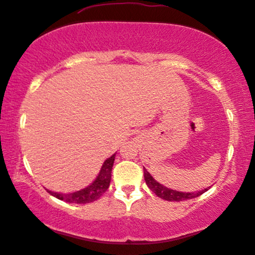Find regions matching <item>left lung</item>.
I'll return each instance as SVG.
<instances>
[{
    "instance_id": "left-lung-1",
    "label": "left lung",
    "mask_w": 255,
    "mask_h": 255,
    "mask_svg": "<svg viewBox=\"0 0 255 255\" xmlns=\"http://www.w3.org/2000/svg\"><path fill=\"white\" fill-rule=\"evenodd\" d=\"M144 180L148 185V187L151 189V191L155 193V194L160 199H164L166 201H185L189 199L198 198L202 193H204L208 189H204V191H200L196 193H182L178 191H173V189H168L164 187L163 185H160L159 182H157L155 179H153L148 171L144 168Z\"/></svg>"
}]
</instances>
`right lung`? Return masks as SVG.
<instances>
[{"instance_id":"obj_1","label":"right lung","mask_w":255,"mask_h":255,"mask_svg":"<svg viewBox=\"0 0 255 255\" xmlns=\"http://www.w3.org/2000/svg\"><path fill=\"white\" fill-rule=\"evenodd\" d=\"M114 158H116V153L104 162L98 177H97L96 180L93 181L90 186H88L87 188L75 193H70V194H62V193H54L51 191H47V192L51 195L55 196L56 199L66 201V202H69V203L84 204V203L93 202V201L98 200L100 196L107 191V188L110 187L111 174H112Z\"/></svg>"}]
</instances>
